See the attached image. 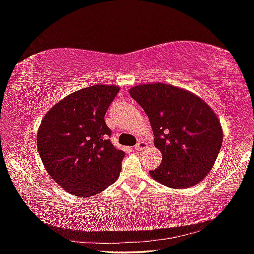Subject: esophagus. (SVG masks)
I'll use <instances>...</instances> for the list:
<instances>
[{"label":"esophagus","instance_id":"1","mask_svg":"<svg viewBox=\"0 0 254 254\" xmlns=\"http://www.w3.org/2000/svg\"><path fill=\"white\" fill-rule=\"evenodd\" d=\"M146 147H147V143H145L143 141H139V142L136 143V145L134 146V149L135 150H143Z\"/></svg>","mask_w":254,"mask_h":254}]
</instances>
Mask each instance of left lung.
Wrapping results in <instances>:
<instances>
[{
    "label": "left lung",
    "mask_w": 254,
    "mask_h": 254,
    "mask_svg": "<svg viewBox=\"0 0 254 254\" xmlns=\"http://www.w3.org/2000/svg\"><path fill=\"white\" fill-rule=\"evenodd\" d=\"M129 94L147 114L162 163L150 176L163 186L187 189L210 172L222 144L216 114L201 98L166 83L140 84Z\"/></svg>",
    "instance_id": "obj_1"
}]
</instances>
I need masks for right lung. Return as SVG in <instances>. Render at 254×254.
Returning a JSON list of instances; mask_svg holds the SVG:
<instances>
[{"label": "right lung", "mask_w": 254, "mask_h": 254, "mask_svg": "<svg viewBox=\"0 0 254 254\" xmlns=\"http://www.w3.org/2000/svg\"><path fill=\"white\" fill-rule=\"evenodd\" d=\"M117 86L95 84L67 95L44 115L37 146L45 170L78 197L101 193L117 181L125 152L111 143L105 115Z\"/></svg>", "instance_id": "add662e5"}]
</instances>
